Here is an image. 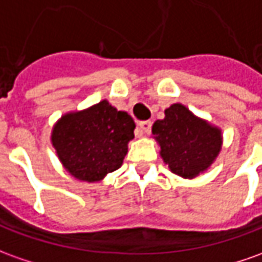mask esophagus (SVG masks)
I'll use <instances>...</instances> for the list:
<instances>
[{"instance_id": "obj_1", "label": "esophagus", "mask_w": 262, "mask_h": 262, "mask_svg": "<svg viewBox=\"0 0 262 262\" xmlns=\"http://www.w3.org/2000/svg\"><path fill=\"white\" fill-rule=\"evenodd\" d=\"M151 125H152V122L151 121H142L138 124V127L141 129L144 134H149V131H151Z\"/></svg>"}]
</instances>
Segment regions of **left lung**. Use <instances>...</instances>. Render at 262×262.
<instances>
[{
	"label": "left lung",
	"mask_w": 262,
	"mask_h": 262,
	"mask_svg": "<svg viewBox=\"0 0 262 262\" xmlns=\"http://www.w3.org/2000/svg\"><path fill=\"white\" fill-rule=\"evenodd\" d=\"M164 120L152 125V138L162 161L176 176L192 180L207 172L223 148V131L176 102L165 108Z\"/></svg>",
	"instance_id": "obj_1"
}]
</instances>
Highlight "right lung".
<instances>
[{
    "label": "right lung",
    "mask_w": 262,
    "mask_h": 262,
    "mask_svg": "<svg viewBox=\"0 0 262 262\" xmlns=\"http://www.w3.org/2000/svg\"><path fill=\"white\" fill-rule=\"evenodd\" d=\"M135 122L107 100L62 114L54 124L51 144L68 174L85 183H100L122 165Z\"/></svg>",
    "instance_id": "right-lung-1"
}]
</instances>
